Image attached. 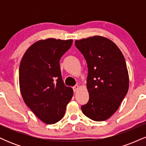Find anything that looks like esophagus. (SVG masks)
<instances>
[{"label":"esophagus","mask_w":146,"mask_h":146,"mask_svg":"<svg viewBox=\"0 0 146 146\" xmlns=\"http://www.w3.org/2000/svg\"><path fill=\"white\" fill-rule=\"evenodd\" d=\"M73 91L74 92H77L79 89V86L78 85H75V86L73 87Z\"/></svg>","instance_id":"obj_1"}]
</instances>
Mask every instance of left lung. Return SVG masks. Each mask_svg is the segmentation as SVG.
Returning <instances> with one entry per match:
<instances>
[{"label": "left lung", "instance_id": "left-lung-1", "mask_svg": "<svg viewBox=\"0 0 146 146\" xmlns=\"http://www.w3.org/2000/svg\"><path fill=\"white\" fill-rule=\"evenodd\" d=\"M75 46L87 62L89 100L82 113L96 121L108 119L126 95L129 77L125 58L113 41L102 36L75 40Z\"/></svg>", "mask_w": 146, "mask_h": 146}]
</instances>
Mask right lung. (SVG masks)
I'll return each instance as SVG.
<instances>
[{"label":"right lung","mask_w":146,"mask_h":146,"mask_svg":"<svg viewBox=\"0 0 146 146\" xmlns=\"http://www.w3.org/2000/svg\"><path fill=\"white\" fill-rule=\"evenodd\" d=\"M73 40L48 38L27 50L19 68L20 89L27 106L41 121L53 124L64 116L73 95L62 78L60 60Z\"/></svg>","instance_id":"add662e5"}]
</instances>
